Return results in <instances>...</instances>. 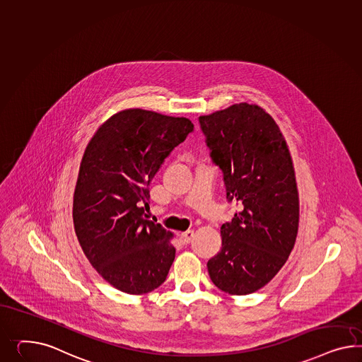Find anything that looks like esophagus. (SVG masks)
I'll list each match as a JSON object with an SVG mask.
<instances>
[{
    "label": "esophagus",
    "mask_w": 362,
    "mask_h": 362,
    "mask_svg": "<svg viewBox=\"0 0 362 362\" xmlns=\"http://www.w3.org/2000/svg\"><path fill=\"white\" fill-rule=\"evenodd\" d=\"M195 237V233H194V230H187V232H183V233H180L179 235V240H180V243L182 244H189L191 241H192V238Z\"/></svg>",
    "instance_id": "obj_1"
}]
</instances>
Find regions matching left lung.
I'll return each instance as SVG.
<instances>
[{
    "mask_svg": "<svg viewBox=\"0 0 362 362\" xmlns=\"http://www.w3.org/2000/svg\"><path fill=\"white\" fill-rule=\"evenodd\" d=\"M199 122L224 174L226 197L240 204L221 226V250L208 261V273L224 293H255L282 269L296 241L299 194L291 154L274 118L255 104H235Z\"/></svg>",
    "mask_w": 362,
    "mask_h": 362,
    "instance_id": "1",
    "label": "left lung"
}]
</instances>
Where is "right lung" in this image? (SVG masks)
<instances>
[{
  "label": "right lung",
  "instance_id": "right-lung-1",
  "mask_svg": "<svg viewBox=\"0 0 362 362\" xmlns=\"http://www.w3.org/2000/svg\"><path fill=\"white\" fill-rule=\"evenodd\" d=\"M194 130L186 117L139 107L121 110L86 147L74 194V226L89 264L132 295L166 281L174 235L146 220L148 186L168 154Z\"/></svg>",
  "mask_w": 362,
  "mask_h": 362
}]
</instances>
